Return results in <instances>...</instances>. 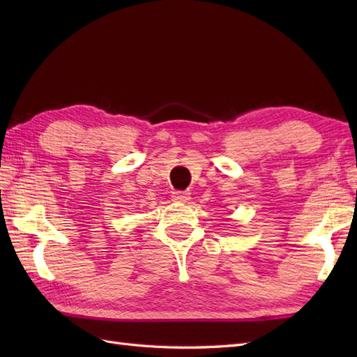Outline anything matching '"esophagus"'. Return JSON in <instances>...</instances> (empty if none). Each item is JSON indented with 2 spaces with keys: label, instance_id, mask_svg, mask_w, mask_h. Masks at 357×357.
Segmentation results:
<instances>
[{
  "label": "esophagus",
  "instance_id": "1",
  "mask_svg": "<svg viewBox=\"0 0 357 357\" xmlns=\"http://www.w3.org/2000/svg\"><path fill=\"white\" fill-rule=\"evenodd\" d=\"M172 199L177 201V202H188L190 199V193L189 192H183V190L172 192Z\"/></svg>",
  "mask_w": 357,
  "mask_h": 357
}]
</instances>
